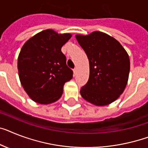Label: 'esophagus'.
<instances>
[{
	"label": "esophagus",
	"instance_id": "esophagus-1",
	"mask_svg": "<svg viewBox=\"0 0 148 148\" xmlns=\"http://www.w3.org/2000/svg\"><path fill=\"white\" fill-rule=\"evenodd\" d=\"M73 73H74V75H75L77 73V68H75V69H73Z\"/></svg>",
	"mask_w": 148,
	"mask_h": 148
}]
</instances>
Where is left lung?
I'll return each mask as SVG.
<instances>
[{"mask_svg": "<svg viewBox=\"0 0 148 148\" xmlns=\"http://www.w3.org/2000/svg\"><path fill=\"white\" fill-rule=\"evenodd\" d=\"M89 60V79L80 90L82 97L96 106L113 103L125 88L130 60L124 47L114 38L101 32L76 35Z\"/></svg>", "mask_w": 148, "mask_h": 148, "instance_id": "left-lung-1", "label": "left lung"}]
</instances>
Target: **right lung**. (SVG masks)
Returning a JSON list of instances; mask_svg holds the SVG:
<instances>
[{
	"mask_svg": "<svg viewBox=\"0 0 148 148\" xmlns=\"http://www.w3.org/2000/svg\"><path fill=\"white\" fill-rule=\"evenodd\" d=\"M71 34L44 30L29 38L18 57L20 82L30 98L41 104L53 103L63 95V85L73 79L61 47Z\"/></svg>",
	"mask_w": 148,
	"mask_h": 148,
	"instance_id": "1",
	"label": "right lung"
}]
</instances>
